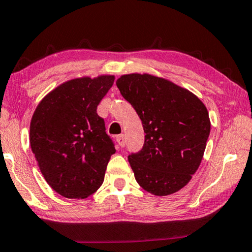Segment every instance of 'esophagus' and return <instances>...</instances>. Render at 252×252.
I'll return each instance as SVG.
<instances>
[{"label":"esophagus","instance_id":"esophagus-1","mask_svg":"<svg viewBox=\"0 0 252 252\" xmlns=\"http://www.w3.org/2000/svg\"><path fill=\"white\" fill-rule=\"evenodd\" d=\"M116 140H118V143L121 147L126 146V137L123 136V134H120V136L116 137Z\"/></svg>","mask_w":252,"mask_h":252}]
</instances>
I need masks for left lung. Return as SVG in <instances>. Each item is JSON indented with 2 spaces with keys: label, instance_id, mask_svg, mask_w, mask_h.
<instances>
[{
  "label": "left lung",
  "instance_id": "1",
  "mask_svg": "<svg viewBox=\"0 0 252 252\" xmlns=\"http://www.w3.org/2000/svg\"><path fill=\"white\" fill-rule=\"evenodd\" d=\"M116 86L146 133L143 150L127 157L137 183L157 196L178 192L203 158L211 126L207 107L193 92L152 74H126Z\"/></svg>",
  "mask_w": 252,
  "mask_h": 252
}]
</instances>
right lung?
I'll use <instances>...</instances> for the list:
<instances>
[{
  "mask_svg": "<svg viewBox=\"0 0 252 252\" xmlns=\"http://www.w3.org/2000/svg\"><path fill=\"white\" fill-rule=\"evenodd\" d=\"M114 75L76 77L51 90L32 116L30 143L50 187L67 198H87L104 182L116 150L97 106Z\"/></svg>",
  "mask_w": 252,
  "mask_h": 252,
  "instance_id": "add662e5",
  "label": "right lung"
}]
</instances>
